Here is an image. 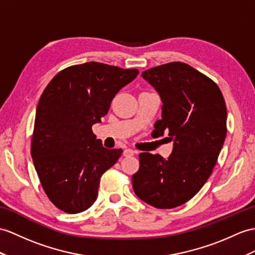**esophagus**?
<instances>
[{
	"label": "esophagus",
	"instance_id": "esophagus-1",
	"mask_svg": "<svg viewBox=\"0 0 255 255\" xmlns=\"http://www.w3.org/2000/svg\"><path fill=\"white\" fill-rule=\"evenodd\" d=\"M135 153H136V151L133 150V149H126V150L123 151V156L124 157H131V156H134Z\"/></svg>",
	"mask_w": 255,
	"mask_h": 255
}]
</instances>
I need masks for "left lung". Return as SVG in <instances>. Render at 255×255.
<instances>
[{
    "label": "left lung",
    "mask_w": 255,
    "mask_h": 255,
    "mask_svg": "<svg viewBox=\"0 0 255 255\" xmlns=\"http://www.w3.org/2000/svg\"><path fill=\"white\" fill-rule=\"evenodd\" d=\"M141 77L162 102L152 134L167 133L173 150L167 159L141 152L133 189L154 208L173 209L190 200L212 173L226 137V105L219 86L187 64L158 66Z\"/></svg>",
    "instance_id": "8db88e82"
}]
</instances>
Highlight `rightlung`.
Instances as JSON below:
<instances>
[{"instance_id":"right-lung-1","label":"right lung","mask_w":255,"mask_h":255,"mask_svg":"<svg viewBox=\"0 0 255 255\" xmlns=\"http://www.w3.org/2000/svg\"><path fill=\"white\" fill-rule=\"evenodd\" d=\"M138 73L89 61L61 70L43 92L31 156L43 189L64 212L88 210L97 199L102 175L122 154V149L105 148L92 127Z\"/></svg>"}]
</instances>
